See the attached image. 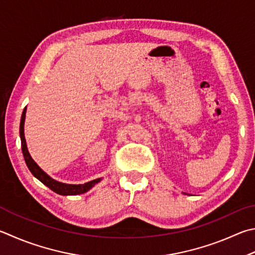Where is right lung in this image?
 Wrapping results in <instances>:
<instances>
[{
	"mask_svg": "<svg viewBox=\"0 0 255 255\" xmlns=\"http://www.w3.org/2000/svg\"><path fill=\"white\" fill-rule=\"evenodd\" d=\"M25 112L26 110H23L22 117H21V124H20V137H21V147H22V152L23 157H24V160L26 163L27 168L30 169V172L34 177L38 178L40 182H42L45 186H48L50 189H52L53 192L60 194V195H79V194H83L89 191V189L95 186L97 183L100 182V178H97L91 180V182H88L82 185H69V184H63L57 182L45 174L42 169H41L38 165H36L35 161L32 159L30 156L29 151H27L26 143H25V138H24V120H25Z\"/></svg>",
	"mask_w": 255,
	"mask_h": 255,
	"instance_id": "obj_1",
	"label": "right lung"
}]
</instances>
